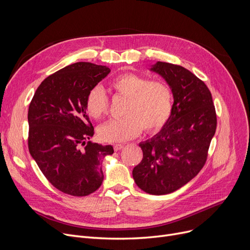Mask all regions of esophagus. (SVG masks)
<instances>
[{"instance_id": "1", "label": "esophagus", "mask_w": 250, "mask_h": 250, "mask_svg": "<svg viewBox=\"0 0 250 250\" xmlns=\"http://www.w3.org/2000/svg\"><path fill=\"white\" fill-rule=\"evenodd\" d=\"M124 147H125L124 144H116V145H114V150H115V151H120V150H122Z\"/></svg>"}]
</instances>
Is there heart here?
I'll return each instance as SVG.
<instances>
[{"label":"heart","instance_id":"obj_1","mask_svg":"<svg viewBox=\"0 0 250 250\" xmlns=\"http://www.w3.org/2000/svg\"><path fill=\"white\" fill-rule=\"evenodd\" d=\"M109 87L115 93L127 98L125 117L110 120L100 125L102 141L121 143L135 138L143 126L148 132L162 127L171 114L172 93L167 84L149 81L147 78L125 73L113 78ZM86 109L93 118H100L107 110V98L99 87L91 89L86 98Z\"/></svg>","mask_w":250,"mask_h":250}]
</instances>
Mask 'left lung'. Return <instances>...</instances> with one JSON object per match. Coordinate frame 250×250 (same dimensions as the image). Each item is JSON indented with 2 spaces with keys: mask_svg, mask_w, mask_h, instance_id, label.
I'll use <instances>...</instances> for the list:
<instances>
[{
  "mask_svg": "<svg viewBox=\"0 0 250 250\" xmlns=\"http://www.w3.org/2000/svg\"><path fill=\"white\" fill-rule=\"evenodd\" d=\"M173 95L172 110L158 134L141 142L143 160L133 170L137 186L150 194L173 192L190 181L206 163L217 116L206 84L181 65L157 62Z\"/></svg>",
  "mask_w": 250,
  "mask_h": 250,
  "instance_id": "1",
  "label": "left lung"
}]
</instances>
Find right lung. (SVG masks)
I'll return each mask as SVG.
<instances>
[{
    "mask_svg": "<svg viewBox=\"0 0 250 250\" xmlns=\"http://www.w3.org/2000/svg\"><path fill=\"white\" fill-rule=\"evenodd\" d=\"M109 73L106 65L69 64L39 85L29 105V152L47 180L64 193L85 196L102 185V159L113 148L86 143L94 135L86 98Z\"/></svg>",
    "mask_w": 250,
    "mask_h": 250,
    "instance_id": "1",
    "label": "right lung"
}]
</instances>
